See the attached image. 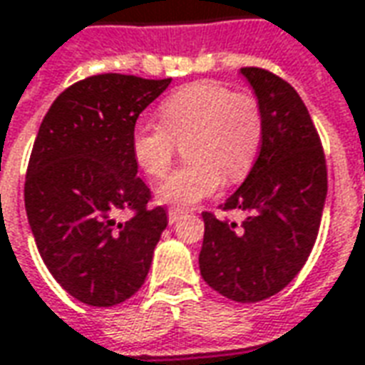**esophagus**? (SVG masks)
<instances>
[{
    "instance_id": "obj_1",
    "label": "esophagus",
    "mask_w": 365,
    "mask_h": 365,
    "mask_svg": "<svg viewBox=\"0 0 365 365\" xmlns=\"http://www.w3.org/2000/svg\"><path fill=\"white\" fill-rule=\"evenodd\" d=\"M182 214H185V212H182V210H177V208H170V210H169V222H170V224H175V222H178V220L182 218Z\"/></svg>"
}]
</instances>
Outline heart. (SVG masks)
Returning a JSON list of instances; mask_svg holds the SVG:
<instances>
[{
  "instance_id": "obj_1",
  "label": "heart",
  "mask_w": 365,
  "mask_h": 365,
  "mask_svg": "<svg viewBox=\"0 0 365 365\" xmlns=\"http://www.w3.org/2000/svg\"><path fill=\"white\" fill-rule=\"evenodd\" d=\"M159 123H137L131 131V155L139 169L153 178L167 175L177 143H185L190 163L163 182L157 196L165 204L192 206L224 182L247 177L263 137L257 98L234 94L228 86L200 80L182 86L159 108Z\"/></svg>"
}]
</instances>
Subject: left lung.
I'll return each mask as SVG.
<instances>
[{
  "label": "left lung",
  "instance_id": "8db88e82",
  "mask_svg": "<svg viewBox=\"0 0 365 365\" xmlns=\"http://www.w3.org/2000/svg\"><path fill=\"white\" fill-rule=\"evenodd\" d=\"M263 115L259 155L224 210L242 224L204 212L198 263L208 285L236 302H257L285 289L302 269L327 200V161L307 106L291 84L263 68H242Z\"/></svg>",
  "mask_w": 365,
  "mask_h": 365
}]
</instances>
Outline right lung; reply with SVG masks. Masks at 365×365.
<instances>
[{"label": "right lung", "instance_id": "add662e5", "mask_svg": "<svg viewBox=\"0 0 365 365\" xmlns=\"http://www.w3.org/2000/svg\"><path fill=\"white\" fill-rule=\"evenodd\" d=\"M170 78L98 74L66 88L33 145L25 210L37 250L64 291L90 307L128 301L145 283L169 220L149 208L131 131ZM120 210H133L128 222Z\"/></svg>", "mask_w": 365, "mask_h": 365}]
</instances>
